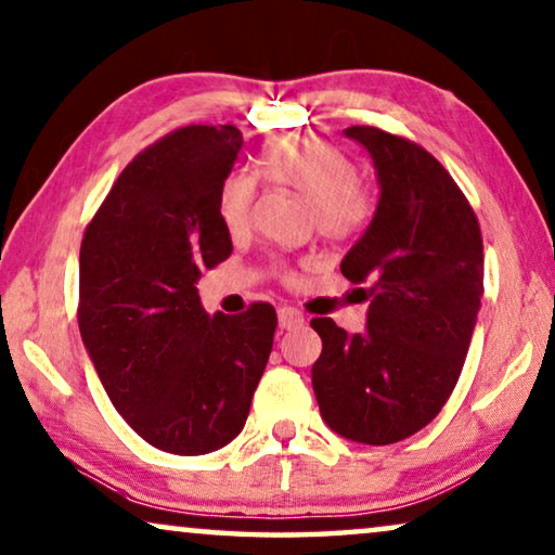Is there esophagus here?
Listing matches in <instances>:
<instances>
[{"mask_svg":"<svg viewBox=\"0 0 555 555\" xmlns=\"http://www.w3.org/2000/svg\"><path fill=\"white\" fill-rule=\"evenodd\" d=\"M278 323L283 331H295V327H300L305 323L302 312L295 310V308H283L278 312Z\"/></svg>","mask_w":555,"mask_h":555,"instance_id":"esophagus-1","label":"esophagus"}]
</instances>
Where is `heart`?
I'll return each mask as SVG.
<instances>
[{"mask_svg": "<svg viewBox=\"0 0 555 555\" xmlns=\"http://www.w3.org/2000/svg\"><path fill=\"white\" fill-rule=\"evenodd\" d=\"M262 178L310 199L320 235L340 240L360 230L371 215V192L356 165L337 144L315 134H293L270 142L260 157ZM255 182L232 172L220 188V218L232 235L250 228Z\"/></svg>", "mask_w": 555, "mask_h": 555, "instance_id": "b5f03b06", "label": "heart"}]
</instances>
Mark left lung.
Returning <instances> with one entry per match:
<instances>
[{"mask_svg":"<svg viewBox=\"0 0 555 555\" xmlns=\"http://www.w3.org/2000/svg\"><path fill=\"white\" fill-rule=\"evenodd\" d=\"M345 138L367 150L380 188L340 262L371 305L365 333L312 320L323 340L312 390L337 436L388 446L425 428L461 377L483 297V237L461 188L421 144L367 125Z\"/></svg>","mask_w":555,"mask_h":555,"instance_id":"8db88e82","label":"left lung"}]
</instances>
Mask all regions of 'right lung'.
I'll return each instance as SVG.
<instances>
[{"mask_svg":"<svg viewBox=\"0 0 555 555\" xmlns=\"http://www.w3.org/2000/svg\"><path fill=\"white\" fill-rule=\"evenodd\" d=\"M243 132L180 127L119 175L79 250V333L112 405L165 453L203 455L243 430L275 308L207 315L195 283L232 253L220 188Z\"/></svg>","mask_w":555,"mask_h":555,"instance_id":"1","label":"right lung"}]
</instances>
